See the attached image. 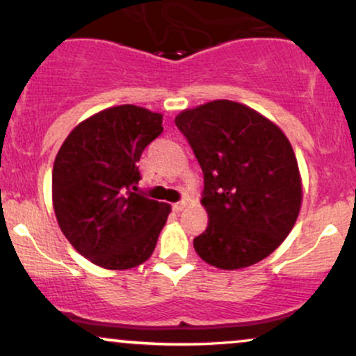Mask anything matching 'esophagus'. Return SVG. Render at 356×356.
Listing matches in <instances>:
<instances>
[{
    "instance_id": "34e87169",
    "label": "esophagus",
    "mask_w": 356,
    "mask_h": 356,
    "mask_svg": "<svg viewBox=\"0 0 356 356\" xmlns=\"http://www.w3.org/2000/svg\"><path fill=\"white\" fill-rule=\"evenodd\" d=\"M186 207H187V201H181V202H175L172 206V209L175 212H181V211L186 209Z\"/></svg>"
}]
</instances>
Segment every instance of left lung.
I'll list each match as a JSON object with an SVG mask.
<instances>
[{
	"label": "left lung",
	"instance_id": "left-lung-1",
	"mask_svg": "<svg viewBox=\"0 0 356 356\" xmlns=\"http://www.w3.org/2000/svg\"><path fill=\"white\" fill-rule=\"evenodd\" d=\"M175 125L204 172L209 222L194 239L195 252L220 269L259 263L300 214L303 191L289 140L266 117L231 100L184 110Z\"/></svg>",
	"mask_w": 356,
	"mask_h": 356
}]
</instances>
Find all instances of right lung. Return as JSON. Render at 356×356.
<instances>
[{
    "instance_id": "right-lung-1",
    "label": "right lung",
    "mask_w": 356,
    "mask_h": 356,
    "mask_svg": "<svg viewBox=\"0 0 356 356\" xmlns=\"http://www.w3.org/2000/svg\"><path fill=\"white\" fill-rule=\"evenodd\" d=\"M164 130L162 115L118 105L65 138L51 174L53 209L65 238L105 269H130L154 252L170 206L137 191V162Z\"/></svg>"
}]
</instances>
